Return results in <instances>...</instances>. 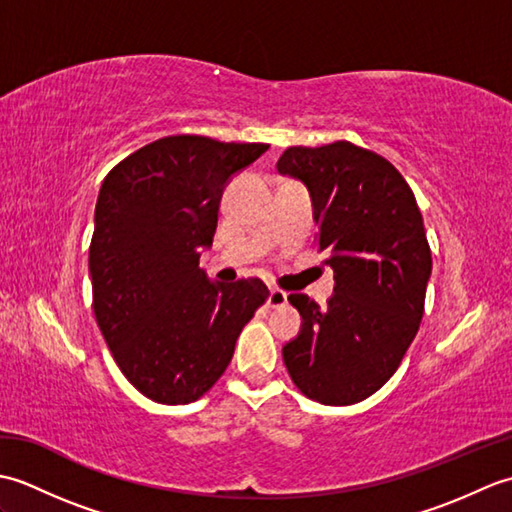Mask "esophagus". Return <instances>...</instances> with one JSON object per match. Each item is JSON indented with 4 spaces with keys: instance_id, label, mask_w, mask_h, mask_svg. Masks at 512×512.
<instances>
[{
    "instance_id": "34e87169",
    "label": "esophagus",
    "mask_w": 512,
    "mask_h": 512,
    "mask_svg": "<svg viewBox=\"0 0 512 512\" xmlns=\"http://www.w3.org/2000/svg\"><path fill=\"white\" fill-rule=\"evenodd\" d=\"M286 303H288V292L279 290V288L270 290V295H268V306L270 308H281V306H286Z\"/></svg>"
}]
</instances>
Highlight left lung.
Returning a JSON list of instances; mask_svg holds the SVG:
<instances>
[{
    "label": "left lung",
    "mask_w": 512,
    "mask_h": 512,
    "mask_svg": "<svg viewBox=\"0 0 512 512\" xmlns=\"http://www.w3.org/2000/svg\"><path fill=\"white\" fill-rule=\"evenodd\" d=\"M277 171L308 187L319 253L334 270L325 310L288 297L303 321L284 363L310 400L354 405L394 376L420 328L431 277L422 215L400 171L347 140L288 147Z\"/></svg>",
    "instance_id": "obj_1"
}]
</instances>
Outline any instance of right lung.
Segmentation results:
<instances>
[{
  "mask_svg": "<svg viewBox=\"0 0 512 512\" xmlns=\"http://www.w3.org/2000/svg\"><path fill=\"white\" fill-rule=\"evenodd\" d=\"M266 149L167 136L118 162L101 184L90 244L96 323L125 378L160 405L204 396L270 295L259 279L213 284L198 266L228 180Z\"/></svg>",
  "mask_w": 512,
  "mask_h": 512,
  "instance_id": "add662e5",
  "label": "right lung"
}]
</instances>
